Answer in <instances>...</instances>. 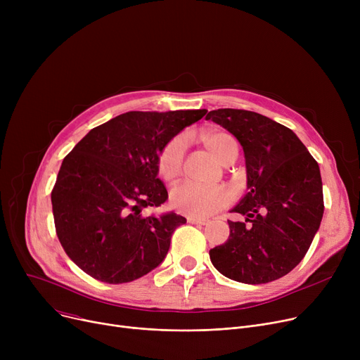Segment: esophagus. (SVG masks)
<instances>
[{
  "instance_id": "34e87169",
  "label": "esophagus",
  "mask_w": 360,
  "mask_h": 360,
  "mask_svg": "<svg viewBox=\"0 0 360 360\" xmlns=\"http://www.w3.org/2000/svg\"><path fill=\"white\" fill-rule=\"evenodd\" d=\"M186 221L188 223H193V224H207L209 223V220H205V219H198V217H191V216H188L186 217Z\"/></svg>"
}]
</instances>
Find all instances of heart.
Masks as SVG:
<instances>
[{"label": "heart", "mask_w": 360, "mask_h": 360, "mask_svg": "<svg viewBox=\"0 0 360 360\" xmlns=\"http://www.w3.org/2000/svg\"><path fill=\"white\" fill-rule=\"evenodd\" d=\"M201 141L224 165L232 163L239 153L236 139L226 131H204L201 132ZM184 153L185 139L182 136L172 139L162 148L158 158V170L162 179L174 181L181 175ZM229 202L231 194L223 186L184 182L170 193V204L176 212L198 219L217 213Z\"/></svg>", "instance_id": "b5f03b06"}]
</instances>
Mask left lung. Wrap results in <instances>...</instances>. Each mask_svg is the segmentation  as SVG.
<instances>
[{"instance_id":"obj_1","label":"left lung","mask_w":360,"mask_h":360,"mask_svg":"<svg viewBox=\"0 0 360 360\" xmlns=\"http://www.w3.org/2000/svg\"><path fill=\"white\" fill-rule=\"evenodd\" d=\"M240 143L248 193L232 213L229 239L210 250L213 266L235 281L261 285L290 273L308 252L324 213L319 166L295 132L261 113H207Z\"/></svg>"}]
</instances>
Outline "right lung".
<instances>
[{
  "label": "right lung",
  "mask_w": 360,
  "mask_h": 360,
  "mask_svg": "<svg viewBox=\"0 0 360 360\" xmlns=\"http://www.w3.org/2000/svg\"><path fill=\"white\" fill-rule=\"evenodd\" d=\"M205 113L131 110L93 128L64 158L51 193L55 231L86 274L120 285L165 259L172 233L186 219L141 210L167 198L158 178L162 148Z\"/></svg>",
  "instance_id": "right-lung-1"
}]
</instances>
